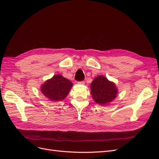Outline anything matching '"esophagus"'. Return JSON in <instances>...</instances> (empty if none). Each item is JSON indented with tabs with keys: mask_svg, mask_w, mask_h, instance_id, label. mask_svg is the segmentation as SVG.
<instances>
[{
	"mask_svg": "<svg viewBox=\"0 0 159 159\" xmlns=\"http://www.w3.org/2000/svg\"><path fill=\"white\" fill-rule=\"evenodd\" d=\"M78 84H85V81H78Z\"/></svg>",
	"mask_w": 159,
	"mask_h": 159,
	"instance_id": "esophagus-1",
	"label": "esophagus"
}]
</instances>
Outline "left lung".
Instances as JSON below:
<instances>
[{
	"mask_svg": "<svg viewBox=\"0 0 159 159\" xmlns=\"http://www.w3.org/2000/svg\"><path fill=\"white\" fill-rule=\"evenodd\" d=\"M117 93L116 86L104 76L95 78L91 84V94L97 103L105 105L112 102Z\"/></svg>",
	"mask_w": 159,
	"mask_h": 159,
	"instance_id": "left-lung-1",
	"label": "left lung"
}]
</instances>
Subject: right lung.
<instances>
[{
  "label": "right lung",
  "mask_w": 159,
  "mask_h": 159,
  "mask_svg": "<svg viewBox=\"0 0 159 159\" xmlns=\"http://www.w3.org/2000/svg\"><path fill=\"white\" fill-rule=\"evenodd\" d=\"M72 83L61 75H55L42 85L41 91L46 98L52 102L65 99L68 95Z\"/></svg>",
  "instance_id": "add662e5"
}]
</instances>
